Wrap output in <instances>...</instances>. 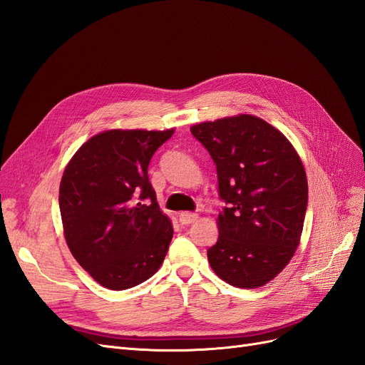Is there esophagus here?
<instances>
[{
  "mask_svg": "<svg viewBox=\"0 0 365 365\" xmlns=\"http://www.w3.org/2000/svg\"><path fill=\"white\" fill-rule=\"evenodd\" d=\"M197 219V215L196 213H190V212H182L180 213V222L182 225H190L193 224L195 220Z\"/></svg>",
  "mask_w": 365,
  "mask_h": 365,
  "instance_id": "obj_1",
  "label": "esophagus"
}]
</instances>
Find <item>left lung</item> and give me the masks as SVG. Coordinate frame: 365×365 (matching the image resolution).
Instances as JSON below:
<instances>
[{"mask_svg": "<svg viewBox=\"0 0 365 365\" xmlns=\"http://www.w3.org/2000/svg\"><path fill=\"white\" fill-rule=\"evenodd\" d=\"M213 158L219 237L207 251L217 277L236 288H260L283 271L300 244L307 180L297 150L279 129L250 114L190 128Z\"/></svg>", "mask_w": 365, "mask_h": 365, "instance_id": "1", "label": "left lung"}]
</instances>
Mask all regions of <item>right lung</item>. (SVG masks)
Segmentation results:
<instances>
[{
  "instance_id": "right-lung-1",
  "label": "right lung",
  "mask_w": 365,
  "mask_h": 365,
  "mask_svg": "<svg viewBox=\"0 0 365 365\" xmlns=\"http://www.w3.org/2000/svg\"><path fill=\"white\" fill-rule=\"evenodd\" d=\"M173 132H101L63 170L59 208L65 240L81 267L108 289L146 282L168 254L173 228L157 202L148 168Z\"/></svg>"
}]
</instances>
